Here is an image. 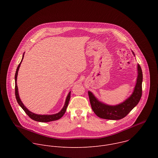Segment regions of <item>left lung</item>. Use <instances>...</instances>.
<instances>
[{
  "label": "left lung",
  "instance_id": "obj_1",
  "mask_svg": "<svg viewBox=\"0 0 158 158\" xmlns=\"http://www.w3.org/2000/svg\"><path fill=\"white\" fill-rule=\"evenodd\" d=\"M138 76L137 82L132 94L124 102L119 105L112 106L102 104L98 101L91 92H88L92 109L98 117L105 119H121L126 117L130 111L138 104L142 96L143 81V73L139 64H138Z\"/></svg>",
  "mask_w": 158,
  "mask_h": 158
}]
</instances>
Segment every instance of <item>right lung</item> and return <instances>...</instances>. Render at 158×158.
I'll return each instance as SVG.
<instances>
[{"instance_id": "add662e5", "label": "right lung", "mask_w": 158, "mask_h": 158, "mask_svg": "<svg viewBox=\"0 0 158 158\" xmlns=\"http://www.w3.org/2000/svg\"><path fill=\"white\" fill-rule=\"evenodd\" d=\"M24 56H22V59H23ZM20 62V64H19L16 72H15V98H16V100L18 102V104H19V106L23 109V110L25 111L26 113L28 115V116L31 118L32 119L35 121H38V122H42V123H47V122H50V121H56L57 119H59L60 118H61L63 115L64 114V113L66 111V109L67 107V106H68L69 102L70 101V98H71V92L69 93L68 96H67L66 100H65V102L64 104V107L62 108V109L59 112V113H57L56 114H52V115H39V114H35L34 113H32V112H31L30 110H29L26 106H24V105L23 104L20 99L19 96V93H18V88H17V74H18V71H19V69L20 67V64L22 62Z\"/></svg>"}]
</instances>
